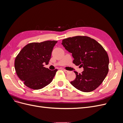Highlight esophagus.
<instances>
[{"instance_id": "esophagus-1", "label": "esophagus", "mask_w": 123, "mask_h": 123, "mask_svg": "<svg viewBox=\"0 0 123 123\" xmlns=\"http://www.w3.org/2000/svg\"><path fill=\"white\" fill-rule=\"evenodd\" d=\"M62 70L64 71L65 72V73H68L69 71H68V70H65V69H62Z\"/></svg>"}]
</instances>
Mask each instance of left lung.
<instances>
[{"label":"left lung","mask_w":123,"mask_h":123,"mask_svg":"<svg viewBox=\"0 0 123 123\" xmlns=\"http://www.w3.org/2000/svg\"><path fill=\"white\" fill-rule=\"evenodd\" d=\"M62 44L72 53L74 64L84 68L81 73L74 71L76 79L71 84L82 92L94 90L108 73L109 59L107 52L95 39L86 36L64 39Z\"/></svg>","instance_id":"obj_1"}]
</instances>
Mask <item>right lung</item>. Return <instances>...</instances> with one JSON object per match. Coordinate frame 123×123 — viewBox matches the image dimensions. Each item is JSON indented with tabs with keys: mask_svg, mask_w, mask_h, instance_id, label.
Returning a JSON list of instances; mask_svg holds the SVG:
<instances>
[{
	"mask_svg": "<svg viewBox=\"0 0 123 123\" xmlns=\"http://www.w3.org/2000/svg\"><path fill=\"white\" fill-rule=\"evenodd\" d=\"M57 41L47 40L28 43L21 50L15 59V69L18 77L26 86L38 90L52 81L57 70L43 67L48 64L54 46Z\"/></svg>",
	"mask_w": 123,
	"mask_h": 123,
	"instance_id": "1",
	"label": "right lung"
}]
</instances>
